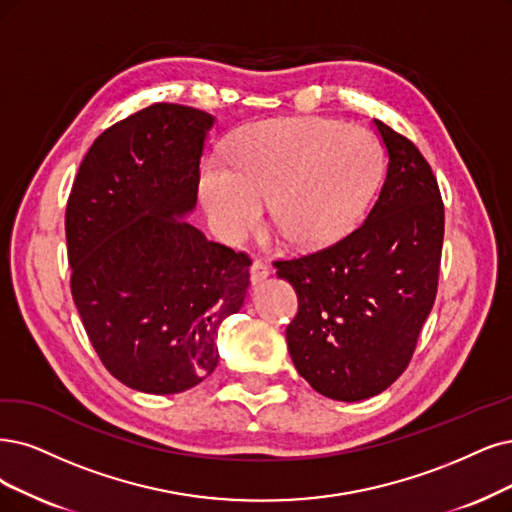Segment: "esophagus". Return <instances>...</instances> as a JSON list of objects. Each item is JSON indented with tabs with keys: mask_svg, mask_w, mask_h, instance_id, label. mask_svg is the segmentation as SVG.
I'll return each mask as SVG.
<instances>
[{
	"mask_svg": "<svg viewBox=\"0 0 512 512\" xmlns=\"http://www.w3.org/2000/svg\"><path fill=\"white\" fill-rule=\"evenodd\" d=\"M270 276V266L268 263H263L261 259H255L253 266H251V282L253 285H257V282L266 280Z\"/></svg>",
	"mask_w": 512,
	"mask_h": 512,
	"instance_id": "esophagus-1",
	"label": "esophagus"
}]
</instances>
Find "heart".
<instances>
[{
    "instance_id": "b5f03b06",
    "label": "heart",
    "mask_w": 512,
    "mask_h": 512,
    "mask_svg": "<svg viewBox=\"0 0 512 512\" xmlns=\"http://www.w3.org/2000/svg\"><path fill=\"white\" fill-rule=\"evenodd\" d=\"M225 165L206 160L200 198L217 230L242 240L261 223V204L280 236L320 246L361 217L382 175L384 154L361 124L329 118H272L244 126L225 147Z\"/></svg>"
}]
</instances>
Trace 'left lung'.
<instances>
[{
    "mask_svg": "<svg viewBox=\"0 0 512 512\" xmlns=\"http://www.w3.org/2000/svg\"><path fill=\"white\" fill-rule=\"evenodd\" d=\"M388 170L365 221L323 249L278 259L297 293L287 344L299 375L335 401L384 392L407 369L439 289L445 206L430 164L382 120Z\"/></svg>",
    "mask_w": 512,
    "mask_h": 512,
    "instance_id": "1",
    "label": "left lung"
}]
</instances>
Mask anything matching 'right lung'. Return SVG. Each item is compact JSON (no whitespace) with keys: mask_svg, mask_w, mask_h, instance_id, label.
<instances>
[{"mask_svg":"<svg viewBox=\"0 0 512 512\" xmlns=\"http://www.w3.org/2000/svg\"><path fill=\"white\" fill-rule=\"evenodd\" d=\"M211 113L154 103L94 139L65 211L71 295L94 352L132 390L177 394L219 363L217 331L251 257L181 221L196 204Z\"/></svg>","mask_w":512,"mask_h":512,"instance_id":"obj_1","label":"right lung"}]
</instances>
